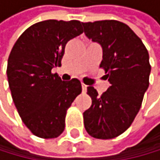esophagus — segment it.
I'll return each mask as SVG.
<instances>
[{"label":"esophagus","mask_w":160,"mask_h":160,"mask_svg":"<svg viewBox=\"0 0 160 160\" xmlns=\"http://www.w3.org/2000/svg\"><path fill=\"white\" fill-rule=\"evenodd\" d=\"M82 90H83V92H86L87 90V85H85L84 83H82Z\"/></svg>","instance_id":"obj_1"}]
</instances>
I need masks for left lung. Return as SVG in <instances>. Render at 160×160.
Here are the masks:
<instances>
[{"mask_svg": "<svg viewBox=\"0 0 160 160\" xmlns=\"http://www.w3.org/2000/svg\"><path fill=\"white\" fill-rule=\"evenodd\" d=\"M82 25L86 36L102 47L100 68L110 83L101 96L94 87H87L92 105L83 113L85 129L94 138L111 139L131 125L141 107L149 85V55L126 24L104 20Z\"/></svg>", "mask_w": 160, "mask_h": 160, "instance_id": "obj_1", "label": "left lung"}]
</instances>
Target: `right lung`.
Instances as JSON below:
<instances>
[{"label":"right lung","mask_w":160,"mask_h":160,"mask_svg":"<svg viewBox=\"0 0 160 160\" xmlns=\"http://www.w3.org/2000/svg\"><path fill=\"white\" fill-rule=\"evenodd\" d=\"M83 33L81 22L47 20L21 35L8 59L12 98L34 135L56 138L64 131L67 109L82 91L78 79L62 81L52 69L61 66L65 46Z\"/></svg>","instance_id":"add662e5"}]
</instances>
